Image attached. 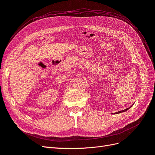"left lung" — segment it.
Wrapping results in <instances>:
<instances>
[{
	"instance_id": "1",
	"label": "left lung",
	"mask_w": 155,
	"mask_h": 155,
	"mask_svg": "<svg viewBox=\"0 0 155 155\" xmlns=\"http://www.w3.org/2000/svg\"><path fill=\"white\" fill-rule=\"evenodd\" d=\"M129 109V108H128V109H125V110H120V111H119V112H116V114L117 113H121V112H125V111H126V110H127L128 109Z\"/></svg>"
}]
</instances>
